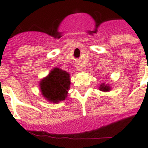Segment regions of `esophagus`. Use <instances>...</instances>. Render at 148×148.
<instances>
[{"mask_svg": "<svg viewBox=\"0 0 148 148\" xmlns=\"http://www.w3.org/2000/svg\"><path fill=\"white\" fill-rule=\"evenodd\" d=\"M76 69H77L78 70H80V69H82V67H81V66H80L79 64L76 65Z\"/></svg>", "mask_w": 148, "mask_h": 148, "instance_id": "34e87169", "label": "esophagus"}]
</instances>
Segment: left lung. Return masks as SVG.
Segmentation results:
<instances>
[{
	"mask_svg": "<svg viewBox=\"0 0 148 148\" xmlns=\"http://www.w3.org/2000/svg\"><path fill=\"white\" fill-rule=\"evenodd\" d=\"M99 89L101 91H103V92H108V91H110V87L108 86H106L105 84H101L100 86V88Z\"/></svg>",
	"mask_w": 148,
	"mask_h": 148,
	"instance_id": "left-lung-1",
	"label": "left lung"
}]
</instances>
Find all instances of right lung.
I'll return each instance as SVG.
<instances>
[{
    "instance_id": "right-lung-1",
    "label": "right lung",
    "mask_w": 148,
    "mask_h": 148,
    "mask_svg": "<svg viewBox=\"0 0 148 148\" xmlns=\"http://www.w3.org/2000/svg\"><path fill=\"white\" fill-rule=\"evenodd\" d=\"M40 90L48 101L56 103L63 101L70 86L69 74L60 69L55 68L49 75L40 82Z\"/></svg>"
}]
</instances>
